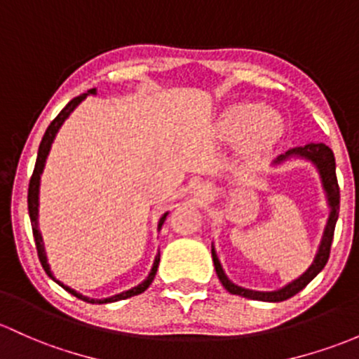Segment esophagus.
I'll list each match as a JSON object with an SVG mask.
<instances>
[{
	"instance_id": "obj_1",
	"label": "esophagus",
	"mask_w": 359,
	"mask_h": 359,
	"mask_svg": "<svg viewBox=\"0 0 359 359\" xmlns=\"http://www.w3.org/2000/svg\"><path fill=\"white\" fill-rule=\"evenodd\" d=\"M195 195L202 200H209L212 196V188L205 183H198L195 187Z\"/></svg>"
}]
</instances>
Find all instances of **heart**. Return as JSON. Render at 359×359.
Masks as SVG:
<instances>
[{"label": "heart", "mask_w": 359, "mask_h": 359, "mask_svg": "<svg viewBox=\"0 0 359 359\" xmlns=\"http://www.w3.org/2000/svg\"><path fill=\"white\" fill-rule=\"evenodd\" d=\"M219 135L224 140H240L245 137L252 152H265L280 140L284 119L271 107L255 102H240L229 106L217 123Z\"/></svg>", "instance_id": "obj_1"}]
</instances>
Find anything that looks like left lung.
Masks as SVG:
<instances>
[{"label":"left lung","mask_w":359,"mask_h":359,"mask_svg":"<svg viewBox=\"0 0 359 359\" xmlns=\"http://www.w3.org/2000/svg\"><path fill=\"white\" fill-rule=\"evenodd\" d=\"M291 157L308 161V163H311L315 168H317L320 180H322L323 191H325V196H327V203H329V209H330L329 217H327V224L323 227L322 240H320L318 250L317 253H315L313 262H311L310 267H308L306 271L298 277V279H294L292 283L286 284L284 287L277 289V291H253V289L241 287L238 286V284H234L233 280H229V277L226 276L224 269H222L221 262H219L214 245H212V260H214L215 272H217V277L222 283V286H224L231 294H238V296H243V298L255 299V302H269V303L284 302V299H289L291 296L298 294V292L302 291L310 280H313L320 273V271L325 267L327 260H329L330 245H332V240H334L335 222H337V217H339V198H341V195H339L337 176H335L334 152L327 147L325 144H306L304 147H294L287 150L286 154H280V156L273 161V165L283 164L284 161H289Z\"/></svg>","instance_id":"obj_1"}]
</instances>
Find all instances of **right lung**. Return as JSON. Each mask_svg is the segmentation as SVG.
I'll return each mask as SVG.
<instances>
[{
	"mask_svg": "<svg viewBox=\"0 0 359 359\" xmlns=\"http://www.w3.org/2000/svg\"><path fill=\"white\" fill-rule=\"evenodd\" d=\"M88 94H95V88H90V90L86 92V94L79 95V97H75V99H72V101L68 102L67 106L63 107V109H61V113L57 114V116H56L55 119H53L51 125L48 126V130H46L44 137H42V142H41V145H39V152H37L36 168H34L32 178H30V183H29V196H27V202H29L30 224H32V233H34V240H36L37 255H39V260H41L42 269H44L46 273H48V276L51 277L53 280H56V277L53 276L51 267H49V264H48V257H46V250H44V241H42V234H41V231H39V221H37V217H39V187H41V175H42V171H44L46 159H48L49 150H51V145H53V142H55L56 133L60 132L61 125H63L65 119L70 116V114L73 113V109H75V107L79 106V104L82 102L83 99H86ZM168 214H169V212H165L163 217L159 219V224H157V229H161V227H163L165 217H168ZM159 262H161V253L157 252L156 260H154V265H152V269H150L147 279H145L144 283L138 284V286L128 289V291L119 292V294L111 296V298H104V299L88 298V296H83V294H80V292H76L75 289L65 286V284L60 283V280H56V283L60 284V286L63 287V289H67V291L70 292V294L76 296V298L83 299V302H87V303H99V304H102V303H114V302H119V299L132 298V296H137V294H140V292H144L145 289H147V287L150 286V284H152L154 277H156L157 267H159Z\"/></svg>",
	"mask_w": 359,
	"mask_h": 359,
	"instance_id": "add662e5",
	"label": "right lung"
}]
</instances>
